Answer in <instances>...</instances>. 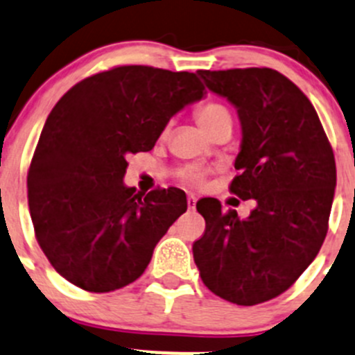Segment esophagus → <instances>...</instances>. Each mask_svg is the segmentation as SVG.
I'll return each mask as SVG.
<instances>
[{"instance_id":"esophagus-1","label":"esophagus","mask_w":355,"mask_h":355,"mask_svg":"<svg viewBox=\"0 0 355 355\" xmlns=\"http://www.w3.org/2000/svg\"><path fill=\"white\" fill-rule=\"evenodd\" d=\"M195 205H197V197L193 193H188V207L195 209Z\"/></svg>"}]
</instances>
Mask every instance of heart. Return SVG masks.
I'll return each mask as SVG.
<instances>
[{
	"instance_id": "b5f03b06",
	"label": "heart",
	"mask_w": 355,
	"mask_h": 355,
	"mask_svg": "<svg viewBox=\"0 0 355 355\" xmlns=\"http://www.w3.org/2000/svg\"><path fill=\"white\" fill-rule=\"evenodd\" d=\"M195 116H197L198 125H200L202 129L207 134L211 132V130H214L218 125L232 123L230 110H228L225 104L216 103V101L198 107ZM204 175L205 172L202 171L200 167H195V165H188V167H184L183 172H181V178H183L188 184H193V187H198V184L204 181Z\"/></svg>"
}]
</instances>
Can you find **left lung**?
Returning a JSON list of instances; mask_svg holds the SVG:
<instances>
[{
  "instance_id": "1",
  "label": "left lung",
  "mask_w": 355,
  "mask_h": 355,
  "mask_svg": "<svg viewBox=\"0 0 355 355\" xmlns=\"http://www.w3.org/2000/svg\"><path fill=\"white\" fill-rule=\"evenodd\" d=\"M237 107L242 125L232 193L256 202L245 219L202 198L205 232L193 244L204 284L237 305H258L288 291L313 261L327 234L336 165L309 97L279 71H197Z\"/></svg>"
}]
</instances>
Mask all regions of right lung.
Returning a JSON list of instances; mask_svg holds the SVG:
<instances>
[{
  "instance_id": "right-lung-1",
  "label": "right lung",
  "mask_w": 355,
  "mask_h": 355,
  "mask_svg": "<svg viewBox=\"0 0 355 355\" xmlns=\"http://www.w3.org/2000/svg\"><path fill=\"white\" fill-rule=\"evenodd\" d=\"M205 87L195 73L118 66L82 80L50 111L28 172L35 235L57 273L90 293L143 275L155 245L188 207L180 188L136 193L127 157L150 151Z\"/></svg>"
}]
</instances>
